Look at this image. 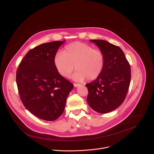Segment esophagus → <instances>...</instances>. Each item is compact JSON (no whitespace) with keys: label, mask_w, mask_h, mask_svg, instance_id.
Instances as JSON below:
<instances>
[{"label":"esophagus","mask_w":154,"mask_h":154,"mask_svg":"<svg viewBox=\"0 0 154 154\" xmlns=\"http://www.w3.org/2000/svg\"><path fill=\"white\" fill-rule=\"evenodd\" d=\"M74 85L75 87H79L81 86L80 84H74Z\"/></svg>","instance_id":"obj_1"}]
</instances>
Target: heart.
Instances as JSON below:
<instances>
[{"instance_id": "b5f03b06", "label": "heart", "mask_w": 154, "mask_h": 154, "mask_svg": "<svg viewBox=\"0 0 154 154\" xmlns=\"http://www.w3.org/2000/svg\"><path fill=\"white\" fill-rule=\"evenodd\" d=\"M54 66L60 75L69 78L74 70H77L73 79L82 82L87 79H97L104 68L105 56L98 49L80 42H75L66 46L63 53H57L54 59Z\"/></svg>"}]
</instances>
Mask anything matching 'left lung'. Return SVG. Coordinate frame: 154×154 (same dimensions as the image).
I'll use <instances>...</instances> for the list:
<instances>
[{
    "label": "left lung",
    "instance_id": "obj_1",
    "mask_svg": "<svg viewBox=\"0 0 154 154\" xmlns=\"http://www.w3.org/2000/svg\"><path fill=\"white\" fill-rule=\"evenodd\" d=\"M103 53L105 66L100 75L86 85L89 106L100 113H107L124 101L131 82V67L122 50L106 41L90 39Z\"/></svg>",
    "mask_w": 154,
    "mask_h": 154
}]
</instances>
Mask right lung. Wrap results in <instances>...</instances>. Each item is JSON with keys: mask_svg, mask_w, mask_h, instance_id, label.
<instances>
[{"mask_svg": "<svg viewBox=\"0 0 154 154\" xmlns=\"http://www.w3.org/2000/svg\"><path fill=\"white\" fill-rule=\"evenodd\" d=\"M63 42H53L30 49L17 70L16 81L23 105L36 117L54 121L64 112L74 85L59 74L54 59Z\"/></svg>", "mask_w": 154, "mask_h": 154, "instance_id": "add662e5", "label": "right lung"}]
</instances>
